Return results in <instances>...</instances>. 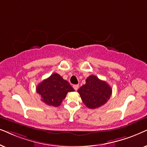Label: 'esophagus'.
Segmentation results:
<instances>
[{
  "instance_id": "34e87169",
  "label": "esophagus",
  "mask_w": 147,
  "mask_h": 147,
  "mask_svg": "<svg viewBox=\"0 0 147 147\" xmlns=\"http://www.w3.org/2000/svg\"><path fill=\"white\" fill-rule=\"evenodd\" d=\"M79 85H73V88H74V89L75 90V91H77V90L79 89Z\"/></svg>"
}]
</instances>
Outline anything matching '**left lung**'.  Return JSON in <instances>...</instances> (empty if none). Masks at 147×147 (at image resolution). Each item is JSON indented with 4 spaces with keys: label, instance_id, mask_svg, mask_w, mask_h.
<instances>
[{
    "label": "left lung",
    "instance_id": "1",
    "mask_svg": "<svg viewBox=\"0 0 147 147\" xmlns=\"http://www.w3.org/2000/svg\"><path fill=\"white\" fill-rule=\"evenodd\" d=\"M86 83L78 89L82 101L86 106L95 109L104 105L110 98L112 89L104 81L95 75H90Z\"/></svg>",
    "mask_w": 147,
    "mask_h": 147
}]
</instances>
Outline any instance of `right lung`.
I'll return each mask as SVG.
<instances>
[{
	"instance_id": "obj_1",
	"label": "right lung",
	"mask_w": 147,
	"mask_h": 147,
	"mask_svg": "<svg viewBox=\"0 0 147 147\" xmlns=\"http://www.w3.org/2000/svg\"><path fill=\"white\" fill-rule=\"evenodd\" d=\"M74 91L69 83L57 73L52 74L36 87V92L40 95L41 100L47 105L54 107L61 104L68 92Z\"/></svg>"
}]
</instances>
